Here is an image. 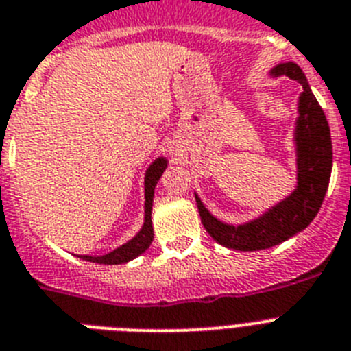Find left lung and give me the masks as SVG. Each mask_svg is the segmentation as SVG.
Returning <instances> with one entry per match:
<instances>
[{
    "mask_svg": "<svg viewBox=\"0 0 351 351\" xmlns=\"http://www.w3.org/2000/svg\"><path fill=\"white\" fill-rule=\"evenodd\" d=\"M272 75H288L302 84L298 99V120L295 129L297 143V189L286 199L251 222L233 226L215 219L196 196L197 210L205 230L213 240L234 251H261L291 239L306 230L316 217L327 193L332 171V141L328 121L322 106L311 91L306 75L293 62L281 63Z\"/></svg>",
    "mask_w": 351,
    "mask_h": 351,
    "instance_id": "1",
    "label": "left lung"
}]
</instances>
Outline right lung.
Segmentation results:
<instances>
[{"instance_id": "add662e5", "label": "right lung", "mask_w": 351, "mask_h": 351, "mask_svg": "<svg viewBox=\"0 0 351 351\" xmlns=\"http://www.w3.org/2000/svg\"><path fill=\"white\" fill-rule=\"evenodd\" d=\"M167 166V160L164 157H158L157 160L150 164V167L146 169L145 175V224L139 230V233L129 240L127 243L120 245L112 252H108L104 256H79L86 261H93V263L100 265H120L127 263V261L138 258L139 254L150 247L152 240H154V226H152V205H154V191L157 182L162 176L164 169Z\"/></svg>"}]
</instances>
